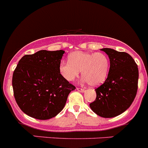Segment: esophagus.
<instances>
[{"instance_id": "1", "label": "esophagus", "mask_w": 148, "mask_h": 148, "mask_svg": "<svg viewBox=\"0 0 148 148\" xmlns=\"http://www.w3.org/2000/svg\"><path fill=\"white\" fill-rule=\"evenodd\" d=\"M77 90L78 91H79V92H84V91H85V89H83V88H77Z\"/></svg>"}]
</instances>
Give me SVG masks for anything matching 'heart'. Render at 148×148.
Segmentation results:
<instances>
[{
	"mask_svg": "<svg viewBox=\"0 0 148 148\" xmlns=\"http://www.w3.org/2000/svg\"><path fill=\"white\" fill-rule=\"evenodd\" d=\"M110 68V59L106 54L75 52L69 55V60L60 62L59 71L69 82L74 81L82 71L84 82L91 86H98L106 80Z\"/></svg>",
	"mask_w": 148,
	"mask_h": 148,
	"instance_id": "heart-1",
	"label": "heart"
}]
</instances>
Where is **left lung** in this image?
Masks as SVG:
<instances>
[{"label":"left lung","mask_w":148,"mask_h":148,"mask_svg":"<svg viewBox=\"0 0 148 148\" xmlns=\"http://www.w3.org/2000/svg\"><path fill=\"white\" fill-rule=\"evenodd\" d=\"M110 68L107 79L96 89V99L90 107L96 114L110 118L122 114L132 105L138 88L139 70L129 54L103 48Z\"/></svg>","instance_id":"1"}]
</instances>
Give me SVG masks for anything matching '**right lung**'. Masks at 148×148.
Masks as SVG:
<instances>
[{"label": "right lung", "mask_w": 148, "mask_h": 148, "mask_svg": "<svg viewBox=\"0 0 148 148\" xmlns=\"http://www.w3.org/2000/svg\"><path fill=\"white\" fill-rule=\"evenodd\" d=\"M63 50H40L25 55L14 71L12 87L22 111L38 120L54 118L65 107L75 86L59 71Z\"/></svg>", "instance_id": "add662e5"}]
</instances>
